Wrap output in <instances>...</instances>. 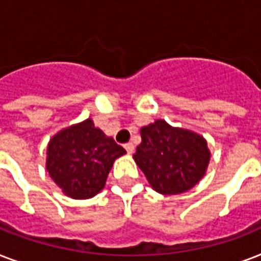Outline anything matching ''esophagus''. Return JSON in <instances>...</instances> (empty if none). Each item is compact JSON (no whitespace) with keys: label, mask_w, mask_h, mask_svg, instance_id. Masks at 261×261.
Returning a JSON list of instances; mask_svg holds the SVG:
<instances>
[{"label":"esophagus","mask_w":261,"mask_h":261,"mask_svg":"<svg viewBox=\"0 0 261 261\" xmlns=\"http://www.w3.org/2000/svg\"><path fill=\"white\" fill-rule=\"evenodd\" d=\"M124 149H126L128 154H133V153H134L135 147H134V145H133V143H126V145H124Z\"/></svg>","instance_id":"esophagus-1"}]
</instances>
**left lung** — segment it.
<instances>
[{
  "label": "left lung",
  "instance_id": "1",
  "mask_svg": "<svg viewBox=\"0 0 261 261\" xmlns=\"http://www.w3.org/2000/svg\"><path fill=\"white\" fill-rule=\"evenodd\" d=\"M141 138L133 159L159 194H182L204 177L211 153L200 134L157 119L141 128Z\"/></svg>",
  "mask_w": 261,
  "mask_h": 261
}]
</instances>
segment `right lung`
Listing matches in <instances>:
<instances>
[{
	"mask_svg": "<svg viewBox=\"0 0 261 261\" xmlns=\"http://www.w3.org/2000/svg\"><path fill=\"white\" fill-rule=\"evenodd\" d=\"M46 169L71 199H89L104 188L115 160L126 150L90 118L62 128L47 145Z\"/></svg>",
	"mask_w": 261,
	"mask_h": 261,
	"instance_id": "right-lung-1",
	"label": "right lung"
}]
</instances>
